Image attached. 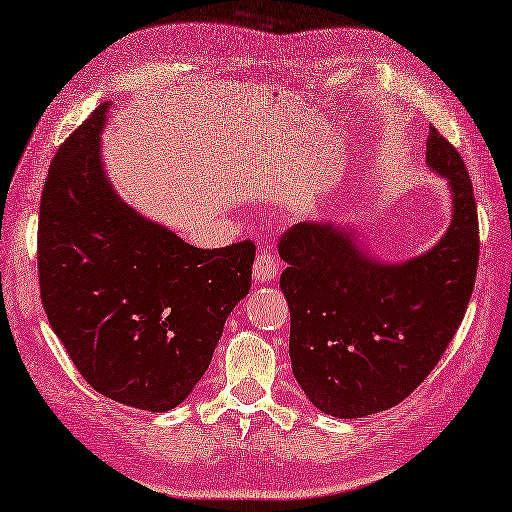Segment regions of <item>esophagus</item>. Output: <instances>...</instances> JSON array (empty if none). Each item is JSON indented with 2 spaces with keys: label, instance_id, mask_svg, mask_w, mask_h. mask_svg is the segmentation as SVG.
I'll use <instances>...</instances> for the list:
<instances>
[{
  "label": "esophagus",
  "instance_id": "esophagus-1",
  "mask_svg": "<svg viewBox=\"0 0 512 512\" xmlns=\"http://www.w3.org/2000/svg\"><path fill=\"white\" fill-rule=\"evenodd\" d=\"M276 256L271 252H258L256 256V263H254V280L256 282H271L276 278Z\"/></svg>",
  "mask_w": 512,
  "mask_h": 512
}]
</instances>
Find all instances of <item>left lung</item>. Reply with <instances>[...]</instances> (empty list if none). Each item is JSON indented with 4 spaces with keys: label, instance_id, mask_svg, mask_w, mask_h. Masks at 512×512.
<instances>
[{
    "label": "left lung",
    "instance_id": "1",
    "mask_svg": "<svg viewBox=\"0 0 512 512\" xmlns=\"http://www.w3.org/2000/svg\"><path fill=\"white\" fill-rule=\"evenodd\" d=\"M426 160L452 189V223L430 252L376 263L352 230L299 221L280 236L293 376L321 413L358 419L397 406L428 378L465 317L480 232L471 178L434 126Z\"/></svg>",
    "mask_w": 512,
    "mask_h": 512
}]
</instances>
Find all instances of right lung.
Returning a JSON list of instances; mask_svg holds the SVG:
<instances>
[{
	"instance_id": "1",
	"label": "right lung",
	"mask_w": 512,
	"mask_h": 512,
	"mask_svg": "<svg viewBox=\"0 0 512 512\" xmlns=\"http://www.w3.org/2000/svg\"><path fill=\"white\" fill-rule=\"evenodd\" d=\"M108 102L60 145L39 215L49 326L97 393L165 413L202 380L252 286V241L199 249L112 191L99 156Z\"/></svg>"
}]
</instances>
